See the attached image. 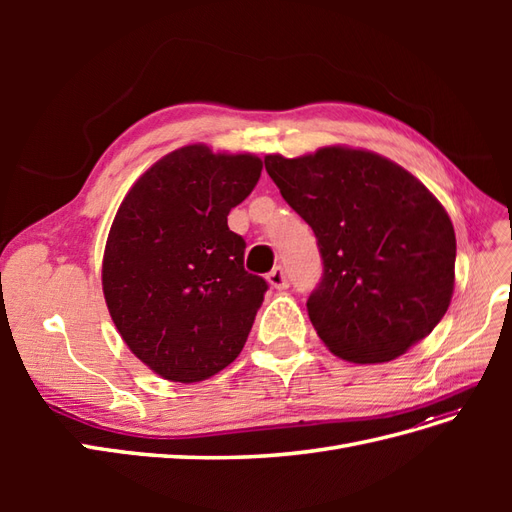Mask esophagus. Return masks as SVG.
<instances>
[{
	"mask_svg": "<svg viewBox=\"0 0 512 512\" xmlns=\"http://www.w3.org/2000/svg\"><path fill=\"white\" fill-rule=\"evenodd\" d=\"M267 282L277 290H286L288 288V275L282 267H275L273 271L267 273Z\"/></svg>",
	"mask_w": 512,
	"mask_h": 512,
	"instance_id": "1",
	"label": "esophagus"
}]
</instances>
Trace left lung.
<instances>
[{
	"label": "left lung",
	"mask_w": 512,
	"mask_h": 512,
	"mask_svg": "<svg viewBox=\"0 0 512 512\" xmlns=\"http://www.w3.org/2000/svg\"><path fill=\"white\" fill-rule=\"evenodd\" d=\"M265 168L318 239L322 280L307 314L324 346L350 363H384L436 329L453 297L457 241L421 181L342 145L275 153Z\"/></svg>",
	"instance_id": "8db88e82"
}]
</instances>
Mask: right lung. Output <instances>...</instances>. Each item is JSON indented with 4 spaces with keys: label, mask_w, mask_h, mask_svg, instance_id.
<instances>
[{
    "label": "right lung",
    "mask_w": 512,
    "mask_h": 512,
    "mask_svg": "<svg viewBox=\"0 0 512 512\" xmlns=\"http://www.w3.org/2000/svg\"><path fill=\"white\" fill-rule=\"evenodd\" d=\"M262 160L188 145L153 164L123 198L108 232L102 290L128 348L170 382H200L237 359L267 282L243 267L228 228Z\"/></svg>",
    "instance_id": "1"
}]
</instances>
